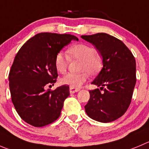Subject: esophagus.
Masks as SVG:
<instances>
[{"instance_id":"34e87169","label":"esophagus","mask_w":149,"mask_h":149,"mask_svg":"<svg viewBox=\"0 0 149 149\" xmlns=\"http://www.w3.org/2000/svg\"><path fill=\"white\" fill-rule=\"evenodd\" d=\"M79 89L77 88H73V87H70V93H77V92L79 91Z\"/></svg>"}]
</instances>
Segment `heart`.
Listing matches in <instances>:
<instances>
[{
	"label": "heart",
	"mask_w": 149,
	"mask_h": 149,
	"mask_svg": "<svg viewBox=\"0 0 149 149\" xmlns=\"http://www.w3.org/2000/svg\"><path fill=\"white\" fill-rule=\"evenodd\" d=\"M95 51L93 47L85 44H78L70 47L68 50V54L72 59H81L79 73H68L61 79V82L73 88L80 87L88 78V73L93 75L98 71L101 67V59L95 55ZM68 59L65 54L59 52L55 56L54 65L59 73H63L68 68Z\"/></svg>",
	"instance_id": "1"
}]
</instances>
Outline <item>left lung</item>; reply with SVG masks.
<instances>
[{
  "instance_id": "1",
  "label": "left lung",
  "mask_w": 149,
  "mask_h": 149,
  "mask_svg": "<svg viewBox=\"0 0 149 149\" xmlns=\"http://www.w3.org/2000/svg\"><path fill=\"white\" fill-rule=\"evenodd\" d=\"M102 57L103 68L92 84L100 87L90 91L84 106L90 118L101 123L114 121L121 117L131 103L136 84V62L124 43L106 33L83 35Z\"/></svg>"
}]
</instances>
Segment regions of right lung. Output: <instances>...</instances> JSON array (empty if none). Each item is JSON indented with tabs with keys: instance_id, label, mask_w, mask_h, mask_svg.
<instances>
[{
	"instance_id": "obj_1",
	"label": "right lung",
	"mask_w": 149,
	"mask_h": 149,
	"mask_svg": "<svg viewBox=\"0 0 149 149\" xmlns=\"http://www.w3.org/2000/svg\"><path fill=\"white\" fill-rule=\"evenodd\" d=\"M72 40L79 39L71 34L40 33L25 43L14 59L9 74L12 101L20 118L31 126H46L60 115L69 87L53 91L45 88L56 81V55Z\"/></svg>"
}]
</instances>
